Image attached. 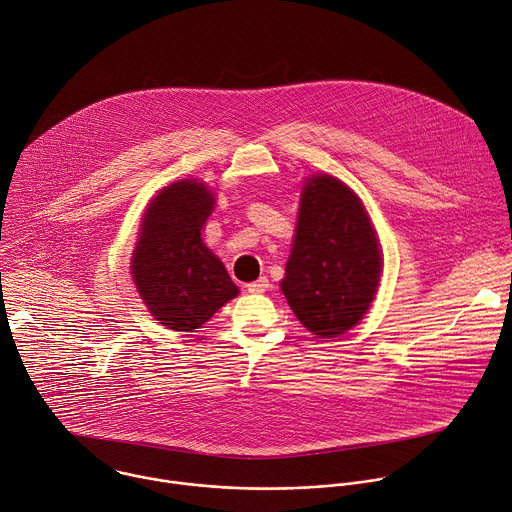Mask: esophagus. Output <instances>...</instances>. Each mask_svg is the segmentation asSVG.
I'll list each match as a JSON object with an SVG mask.
<instances>
[{
  "label": "esophagus",
  "mask_w": 512,
  "mask_h": 512,
  "mask_svg": "<svg viewBox=\"0 0 512 512\" xmlns=\"http://www.w3.org/2000/svg\"><path fill=\"white\" fill-rule=\"evenodd\" d=\"M267 289H269V279H267V277H259L257 281H253V283L247 285V291H249V293H265Z\"/></svg>",
  "instance_id": "esophagus-1"
}]
</instances>
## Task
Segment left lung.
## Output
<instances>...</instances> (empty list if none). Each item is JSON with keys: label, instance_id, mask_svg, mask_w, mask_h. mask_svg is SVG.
<instances>
[{"label": "left lung", "instance_id": "1", "mask_svg": "<svg viewBox=\"0 0 512 512\" xmlns=\"http://www.w3.org/2000/svg\"><path fill=\"white\" fill-rule=\"evenodd\" d=\"M382 269L362 201L329 175L307 181L297 233L281 281L297 319L317 337H337L368 311Z\"/></svg>", "mask_w": 512, "mask_h": 512}]
</instances>
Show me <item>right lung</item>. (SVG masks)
I'll use <instances>...</instances> for the list:
<instances>
[{"label": "right lung", "instance_id": "1", "mask_svg": "<svg viewBox=\"0 0 512 512\" xmlns=\"http://www.w3.org/2000/svg\"><path fill=\"white\" fill-rule=\"evenodd\" d=\"M215 205L197 181H179L150 203L132 257L136 287L150 313L168 329L193 331L239 289L201 239Z\"/></svg>", "mask_w": 512, "mask_h": 512}]
</instances>
